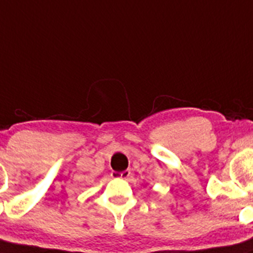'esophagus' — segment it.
<instances>
[{
  "label": "esophagus",
  "mask_w": 253,
  "mask_h": 253,
  "mask_svg": "<svg viewBox=\"0 0 253 253\" xmlns=\"http://www.w3.org/2000/svg\"><path fill=\"white\" fill-rule=\"evenodd\" d=\"M129 174H131V172H129L128 169H126V171L124 172H112L113 178H121V180H127L129 177Z\"/></svg>",
  "instance_id": "obj_1"
}]
</instances>
